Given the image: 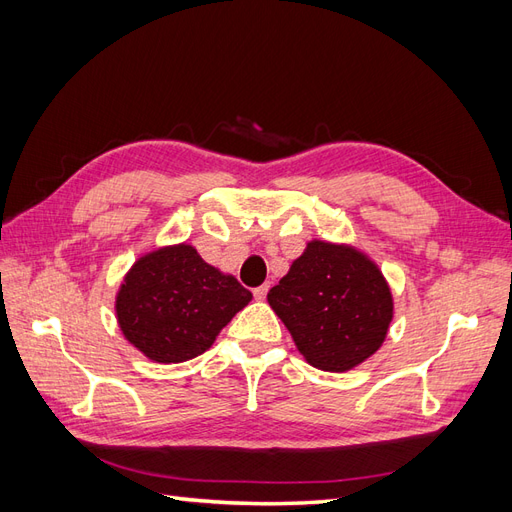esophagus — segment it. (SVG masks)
Returning a JSON list of instances; mask_svg holds the SVG:
<instances>
[{"label": "esophagus", "mask_w": 512, "mask_h": 512, "mask_svg": "<svg viewBox=\"0 0 512 512\" xmlns=\"http://www.w3.org/2000/svg\"><path fill=\"white\" fill-rule=\"evenodd\" d=\"M267 292H269V284H262V286L254 288V297H256L258 301H262V299L267 297Z\"/></svg>", "instance_id": "obj_1"}]
</instances>
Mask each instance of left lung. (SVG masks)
<instances>
[{
    "label": "left lung",
    "instance_id": "8db88e82",
    "mask_svg": "<svg viewBox=\"0 0 512 512\" xmlns=\"http://www.w3.org/2000/svg\"><path fill=\"white\" fill-rule=\"evenodd\" d=\"M303 359L348 371L374 354L393 320V294L367 254L346 243L309 241L267 294Z\"/></svg>",
    "mask_w": 512,
    "mask_h": 512
}]
</instances>
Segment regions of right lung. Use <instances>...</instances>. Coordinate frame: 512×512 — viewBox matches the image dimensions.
<instances>
[{
  "label": "right lung",
  "mask_w": 512,
  "mask_h": 512,
  "mask_svg": "<svg viewBox=\"0 0 512 512\" xmlns=\"http://www.w3.org/2000/svg\"><path fill=\"white\" fill-rule=\"evenodd\" d=\"M252 301L235 275L200 258L194 245L158 247L123 277L115 314L123 337L156 363H183L209 350L215 337Z\"/></svg>",
  "instance_id": "obj_1"
}]
</instances>
